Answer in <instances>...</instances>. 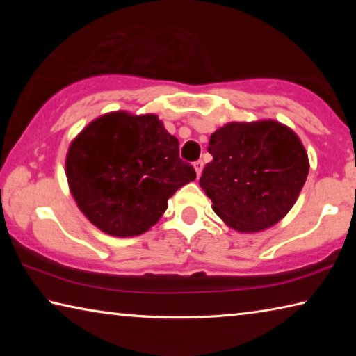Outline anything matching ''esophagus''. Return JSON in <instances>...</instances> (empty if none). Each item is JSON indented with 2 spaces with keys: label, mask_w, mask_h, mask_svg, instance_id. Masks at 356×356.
I'll list each match as a JSON object with an SVG mask.
<instances>
[{
  "label": "esophagus",
  "mask_w": 356,
  "mask_h": 356,
  "mask_svg": "<svg viewBox=\"0 0 356 356\" xmlns=\"http://www.w3.org/2000/svg\"><path fill=\"white\" fill-rule=\"evenodd\" d=\"M202 168H204V163H202V160H197V161H195V170H196V174H197V177L201 176V172H202Z\"/></svg>",
  "instance_id": "1"
}]
</instances>
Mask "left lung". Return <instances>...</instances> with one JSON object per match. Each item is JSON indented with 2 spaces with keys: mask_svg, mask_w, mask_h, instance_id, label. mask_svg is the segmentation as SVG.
I'll use <instances>...</instances> for the list:
<instances>
[{
  "mask_svg": "<svg viewBox=\"0 0 356 356\" xmlns=\"http://www.w3.org/2000/svg\"><path fill=\"white\" fill-rule=\"evenodd\" d=\"M209 152L213 160L200 185L213 212L238 232L276 225L297 201L309 171L298 136L275 120L227 124L210 136Z\"/></svg>",
  "mask_w": 356,
  "mask_h": 356,
  "instance_id": "left-lung-1",
  "label": "left lung"
}]
</instances>
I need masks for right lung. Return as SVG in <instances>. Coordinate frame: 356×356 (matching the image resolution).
Masks as SVG:
<instances>
[{
    "label": "right lung",
    "mask_w": 356,
    "mask_h": 356,
    "mask_svg": "<svg viewBox=\"0 0 356 356\" xmlns=\"http://www.w3.org/2000/svg\"><path fill=\"white\" fill-rule=\"evenodd\" d=\"M65 174L81 212L110 236L146 232L180 186L196 179L154 114L108 113L70 144Z\"/></svg>",
    "instance_id": "1"
}]
</instances>
